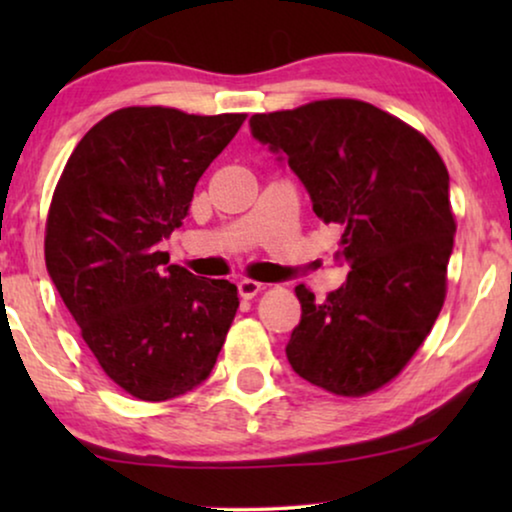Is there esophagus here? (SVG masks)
<instances>
[{
  "label": "esophagus",
  "mask_w": 512,
  "mask_h": 512,
  "mask_svg": "<svg viewBox=\"0 0 512 512\" xmlns=\"http://www.w3.org/2000/svg\"><path fill=\"white\" fill-rule=\"evenodd\" d=\"M237 291H240L242 298H254L258 293L263 291V284L261 282H254V279H242L240 284H237Z\"/></svg>",
  "instance_id": "obj_1"
}]
</instances>
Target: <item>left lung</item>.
<instances>
[{
    "label": "left lung",
    "instance_id": "8db88e82",
    "mask_svg": "<svg viewBox=\"0 0 512 512\" xmlns=\"http://www.w3.org/2000/svg\"><path fill=\"white\" fill-rule=\"evenodd\" d=\"M249 123L298 174L314 214L342 228L349 268L324 303L296 286L291 368L335 396L373 394L401 375L443 310L457 233L443 158L401 118L347 97Z\"/></svg>",
    "mask_w": 512,
    "mask_h": 512
}]
</instances>
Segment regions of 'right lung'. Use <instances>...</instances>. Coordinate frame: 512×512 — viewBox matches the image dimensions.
Wrapping results in <instances>:
<instances>
[{"instance_id":"1","label":"right lung","mask_w":512,"mask_h":512,"mask_svg":"<svg viewBox=\"0 0 512 512\" xmlns=\"http://www.w3.org/2000/svg\"><path fill=\"white\" fill-rule=\"evenodd\" d=\"M247 114L125 107L69 156L46 219V268L109 380L139 401L181 396L212 373L240 298L160 251L195 184Z\"/></svg>"}]
</instances>
